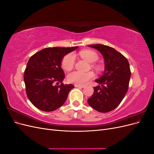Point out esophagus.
Segmentation results:
<instances>
[{"label":"esophagus","instance_id":"1","mask_svg":"<svg viewBox=\"0 0 154 154\" xmlns=\"http://www.w3.org/2000/svg\"><path fill=\"white\" fill-rule=\"evenodd\" d=\"M74 86H75L76 87H80V88H84L85 87L83 85H76V84Z\"/></svg>","mask_w":154,"mask_h":154}]
</instances>
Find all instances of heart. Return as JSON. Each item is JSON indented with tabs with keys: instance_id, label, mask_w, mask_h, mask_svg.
<instances>
[{
	"instance_id": "heart-1",
	"label": "heart",
	"mask_w": 154,
	"mask_h": 154,
	"mask_svg": "<svg viewBox=\"0 0 154 154\" xmlns=\"http://www.w3.org/2000/svg\"><path fill=\"white\" fill-rule=\"evenodd\" d=\"M80 54L83 58L87 60L90 63L96 62L99 58L97 54L92 50H83L81 51ZM74 62H75V58H74V54L72 53H69L63 58L61 62V66L62 69L66 71H70L73 68ZM92 66L96 69L97 67L95 65H93ZM94 77V74L91 71L87 72L72 71L68 74L67 78L69 82L75 83L76 85H84Z\"/></svg>"
}]
</instances>
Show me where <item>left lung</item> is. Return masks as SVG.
<instances>
[{
	"mask_svg": "<svg viewBox=\"0 0 154 154\" xmlns=\"http://www.w3.org/2000/svg\"><path fill=\"white\" fill-rule=\"evenodd\" d=\"M99 51L105 60L104 74L96 82L94 93L88 99L89 105L100 112H109L117 107L127 94L131 71L128 60L109 46L94 44L88 45Z\"/></svg>",
	"mask_w": 154,
	"mask_h": 154,
	"instance_id": "left-lung-1",
	"label": "left lung"
}]
</instances>
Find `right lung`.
I'll return each mask as SVG.
<instances>
[{"label": "right lung", "mask_w": 154, "mask_h": 154, "mask_svg": "<svg viewBox=\"0 0 154 154\" xmlns=\"http://www.w3.org/2000/svg\"><path fill=\"white\" fill-rule=\"evenodd\" d=\"M48 48L29 58L24 74L26 94L37 109L45 112L57 110L66 101L74 85H64L65 73L61 67L62 58L77 49ZM59 82L61 84L57 86Z\"/></svg>", "instance_id": "obj_1"}]
</instances>
